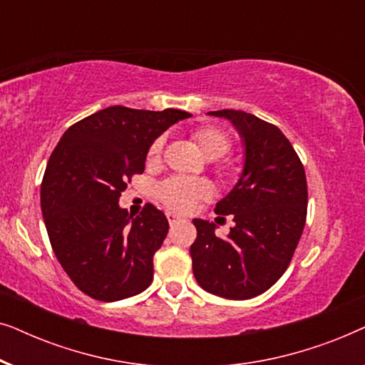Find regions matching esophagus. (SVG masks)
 I'll list each match as a JSON object with an SVG mask.
<instances>
[{"mask_svg": "<svg viewBox=\"0 0 365 365\" xmlns=\"http://www.w3.org/2000/svg\"><path fill=\"white\" fill-rule=\"evenodd\" d=\"M166 217H168V221H169V224H176V222H179L181 221V216H178V214H174V212H166Z\"/></svg>", "mask_w": 365, "mask_h": 365, "instance_id": "obj_1", "label": "esophagus"}]
</instances>
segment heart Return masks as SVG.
<instances>
[{
  "instance_id": "heart-1",
  "label": "heart",
  "mask_w": 365,
  "mask_h": 365,
  "mask_svg": "<svg viewBox=\"0 0 365 365\" xmlns=\"http://www.w3.org/2000/svg\"><path fill=\"white\" fill-rule=\"evenodd\" d=\"M192 139L196 143L199 153L209 161L222 158L231 148V139L222 129L214 126L199 128L192 133ZM164 146V139L158 138L149 148V161L159 158ZM159 197L168 207L176 211H189L197 201L206 199L211 194V189L204 181H192L184 178H171L159 186Z\"/></svg>"
}]
</instances>
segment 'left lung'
I'll return each mask as SVG.
<instances>
[{
  "mask_svg": "<svg viewBox=\"0 0 365 365\" xmlns=\"http://www.w3.org/2000/svg\"><path fill=\"white\" fill-rule=\"evenodd\" d=\"M227 119L242 143V171L216 204L232 216L226 237L216 224L192 219L197 237L191 246L192 272L214 296L244 301L266 292L286 272L304 231L307 182L301 159L281 129L251 113L209 111Z\"/></svg>",
  "mask_w": 365,
  "mask_h": 365,
  "instance_id": "8db88e82",
  "label": "left lung"
}]
</instances>
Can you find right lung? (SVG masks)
<instances>
[{"instance_id":"right-lung-1","label":"right lung","mask_w":365,"mask_h":365,"mask_svg":"<svg viewBox=\"0 0 365 365\" xmlns=\"http://www.w3.org/2000/svg\"><path fill=\"white\" fill-rule=\"evenodd\" d=\"M191 114L109 106L73 124L49 158L41 211L53 251L84 294L104 302L136 296L153 281L168 219L153 204L139 216L119 207L153 143Z\"/></svg>"}]
</instances>
